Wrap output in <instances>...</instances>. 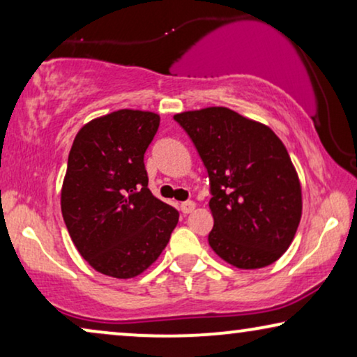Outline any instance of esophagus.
<instances>
[{"instance_id": "1", "label": "esophagus", "mask_w": 357, "mask_h": 357, "mask_svg": "<svg viewBox=\"0 0 357 357\" xmlns=\"http://www.w3.org/2000/svg\"><path fill=\"white\" fill-rule=\"evenodd\" d=\"M195 208H197V204H195L193 202H185V203L180 204V211H182L183 214H188V213H192Z\"/></svg>"}]
</instances>
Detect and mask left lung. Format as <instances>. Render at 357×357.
<instances>
[{
  "mask_svg": "<svg viewBox=\"0 0 357 357\" xmlns=\"http://www.w3.org/2000/svg\"><path fill=\"white\" fill-rule=\"evenodd\" d=\"M211 180L208 242L229 265L257 270L281 258L302 216L299 175L270 126L227 107L175 114Z\"/></svg>",
  "mask_w": 357,
  "mask_h": 357,
  "instance_id": "obj_1",
  "label": "left lung"
}]
</instances>
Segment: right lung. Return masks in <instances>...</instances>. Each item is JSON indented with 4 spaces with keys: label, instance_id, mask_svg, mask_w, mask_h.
Segmentation results:
<instances>
[{
    "label": "right lung",
    "instance_id": "1",
    "mask_svg": "<svg viewBox=\"0 0 357 357\" xmlns=\"http://www.w3.org/2000/svg\"><path fill=\"white\" fill-rule=\"evenodd\" d=\"M154 112L121 109L87 121L73 141L61 214L81 257L102 275L130 280L158 260L178 211L148 188L144 153Z\"/></svg>",
    "mask_w": 357,
    "mask_h": 357
}]
</instances>
